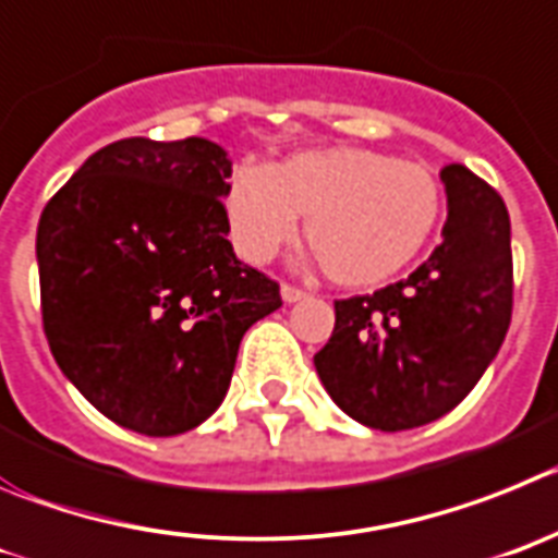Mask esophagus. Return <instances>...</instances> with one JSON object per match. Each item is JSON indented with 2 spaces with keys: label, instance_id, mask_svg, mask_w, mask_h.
<instances>
[{
  "label": "esophagus",
  "instance_id": "obj_1",
  "mask_svg": "<svg viewBox=\"0 0 558 558\" xmlns=\"http://www.w3.org/2000/svg\"><path fill=\"white\" fill-rule=\"evenodd\" d=\"M280 298H283L286 303H298V300L305 298V291L300 289V286L283 283V286H280Z\"/></svg>",
  "mask_w": 558,
  "mask_h": 558
}]
</instances>
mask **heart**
<instances>
[{"label":"heart","instance_id":"obj_1","mask_svg":"<svg viewBox=\"0 0 558 558\" xmlns=\"http://www.w3.org/2000/svg\"><path fill=\"white\" fill-rule=\"evenodd\" d=\"M441 185L423 163L364 147L308 149L260 169L242 163L225 192L230 235L264 264L291 235L305 239L341 286H378L423 255L439 228Z\"/></svg>","mask_w":558,"mask_h":558}]
</instances>
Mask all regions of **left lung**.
Returning <instances> with one entry per match:
<instances>
[{
  "label": "left lung",
  "mask_w": 558,
  "mask_h": 558,
  "mask_svg": "<svg viewBox=\"0 0 558 558\" xmlns=\"http://www.w3.org/2000/svg\"><path fill=\"white\" fill-rule=\"evenodd\" d=\"M441 244L405 280L336 300L319 380L375 430L434 423L473 391L511 323V225L500 194L461 163L441 169Z\"/></svg>",
  "instance_id": "1"
}]
</instances>
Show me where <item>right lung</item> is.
Returning a JSON list of instances; mask_svg holds the SVG:
<instances>
[{
    "mask_svg": "<svg viewBox=\"0 0 558 558\" xmlns=\"http://www.w3.org/2000/svg\"><path fill=\"white\" fill-rule=\"evenodd\" d=\"M230 172L208 138H122L85 160L38 222L49 350L94 409L135 434L205 423L242 336L283 305L228 242Z\"/></svg>",
    "mask_w": 558,
    "mask_h": 558,
    "instance_id": "1",
    "label": "right lung"
}]
</instances>
